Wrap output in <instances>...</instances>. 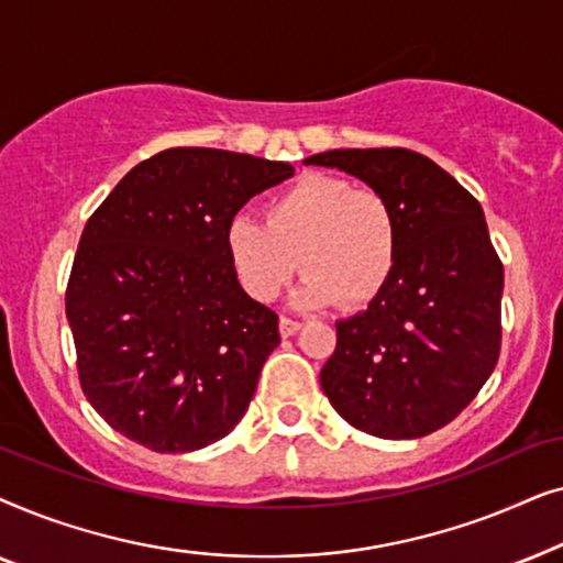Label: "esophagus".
Returning <instances> with one entry per match:
<instances>
[{
    "label": "esophagus",
    "instance_id": "1",
    "mask_svg": "<svg viewBox=\"0 0 563 563\" xmlns=\"http://www.w3.org/2000/svg\"><path fill=\"white\" fill-rule=\"evenodd\" d=\"M299 328H302V322H299V320H291V318H284V314H282V318H279V333L284 335V338H289V335H295L297 333V330Z\"/></svg>",
    "mask_w": 563,
    "mask_h": 563
}]
</instances>
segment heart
I'll return each instance as SVG.
<instances>
[{"mask_svg": "<svg viewBox=\"0 0 563 563\" xmlns=\"http://www.w3.org/2000/svg\"><path fill=\"white\" fill-rule=\"evenodd\" d=\"M225 253L238 284L256 302H272L297 268L305 279L291 302L307 310L366 305L382 295L399 253L397 214L376 189L307 174L266 205V225L235 214L225 225Z\"/></svg>", "mask_w": 563, "mask_h": 563, "instance_id": "1", "label": "heart"}]
</instances>
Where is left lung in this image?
I'll list each match as a JSON object with an SVG mask.
<instances>
[{"instance_id":"left-lung-1","label":"left lung","mask_w":563,"mask_h":563,"mask_svg":"<svg viewBox=\"0 0 563 563\" xmlns=\"http://www.w3.org/2000/svg\"><path fill=\"white\" fill-rule=\"evenodd\" d=\"M305 164L341 168L379 191L399 228L387 287L335 322L322 391L345 422L376 438L407 441L449 426L495 372L503 338L505 274L482 205L407 148H335Z\"/></svg>"}]
</instances>
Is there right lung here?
I'll use <instances>...</instances> for the list:
<instances>
[{"mask_svg": "<svg viewBox=\"0 0 563 563\" xmlns=\"http://www.w3.org/2000/svg\"><path fill=\"white\" fill-rule=\"evenodd\" d=\"M295 174L284 161L168 148L122 176L84 228L66 289L81 389L130 441L189 453L249 410L279 318L245 295L225 225Z\"/></svg>", "mask_w": 563, "mask_h": 563, "instance_id": "add662e5", "label": "right lung"}]
</instances>
